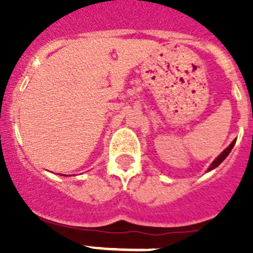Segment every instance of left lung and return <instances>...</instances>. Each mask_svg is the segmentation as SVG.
<instances>
[{"instance_id": "8db88e82", "label": "left lung", "mask_w": 253, "mask_h": 253, "mask_svg": "<svg viewBox=\"0 0 253 253\" xmlns=\"http://www.w3.org/2000/svg\"><path fill=\"white\" fill-rule=\"evenodd\" d=\"M235 142H236V139H235V140H232V142H231V144H230V146H228L227 148H226V150H224L223 152H222V154H220L219 156H218V158H216L215 160H214V162L211 163V164H210V167H209V168H208V172H210V170H212V169H215L216 167L219 166L220 163L223 162L224 159L227 158V156H228V154H230V152H231L232 147L235 146Z\"/></svg>"}]
</instances>
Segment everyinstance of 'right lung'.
I'll list each match as a JSON object with an SVG mask.
<instances>
[{"label":"right lung","instance_id":"1","mask_svg":"<svg viewBox=\"0 0 253 253\" xmlns=\"http://www.w3.org/2000/svg\"><path fill=\"white\" fill-rule=\"evenodd\" d=\"M63 176H65V174H63Z\"/></svg>","mask_w":253,"mask_h":253}]
</instances>
